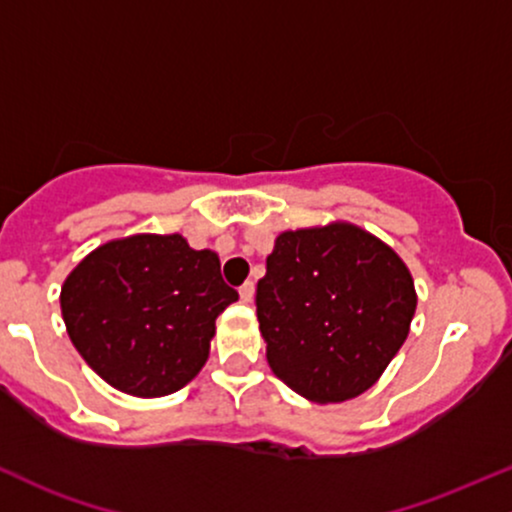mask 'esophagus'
I'll return each mask as SVG.
<instances>
[{
	"label": "esophagus",
	"mask_w": 512,
	"mask_h": 512,
	"mask_svg": "<svg viewBox=\"0 0 512 512\" xmlns=\"http://www.w3.org/2000/svg\"><path fill=\"white\" fill-rule=\"evenodd\" d=\"M240 299H243L245 303H250L252 299H255V282H245L243 286H240Z\"/></svg>",
	"instance_id": "34e87169"
}]
</instances>
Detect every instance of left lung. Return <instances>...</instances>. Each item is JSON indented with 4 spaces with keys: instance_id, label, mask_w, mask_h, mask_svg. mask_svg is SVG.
I'll use <instances>...</instances> for the list:
<instances>
[{
    "instance_id": "left-lung-1",
    "label": "left lung",
    "mask_w": 512,
    "mask_h": 512,
    "mask_svg": "<svg viewBox=\"0 0 512 512\" xmlns=\"http://www.w3.org/2000/svg\"><path fill=\"white\" fill-rule=\"evenodd\" d=\"M255 303L272 372L308 401L340 403L384 374L418 296L389 245L352 223H330L274 240Z\"/></svg>"
}]
</instances>
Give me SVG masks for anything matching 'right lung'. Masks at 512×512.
<instances>
[{
    "instance_id": "right-lung-1",
    "label": "right lung",
    "mask_w": 512,
    "mask_h": 512,
    "mask_svg": "<svg viewBox=\"0 0 512 512\" xmlns=\"http://www.w3.org/2000/svg\"><path fill=\"white\" fill-rule=\"evenodd\" d=\"M238 291L211 250L179 233L97 247L70 272L60 308L72 345L106 384L155 398L187 386L209 359L216 318Z\"/></svg>"
}]
</instances>
